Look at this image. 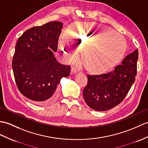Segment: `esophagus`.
<instances>
[{"label":"esophagus","instance_id":"obj_1","mask_svg":"<svg viewBox=\"0 0 148 148\" xmlns=\"http://www.w3.org/2000/svg\"><path fill=\"white\" fill-rule=\"evenodd\" d=\"M77 72V69L75 67L73 66L71 67V74H74Z\"/></svg>","mask_w":148,"mask_h":148}]
</instances>
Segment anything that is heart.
I'll list each match as a JSON object with an SVG mask.
<instances>
[{"label": "heart", "instance_id": "obj_1", "mask_svg": "<svg viewBox=\"0 0 148 148\" xmlns=\"http://www.w3.org/2000/svg\"><path fill=\"white\" fill-rule=\"evenodd\" d=\"M65 38L78 49H84L85 66L94 72L113 67L126 50L125 42L121 35L99 24H75L67 30ZM91 40L92 42L87 46ZM58 49L68 59L75 60L78 57L77 51L69 48L64 38L60 40Z\"/></svg>", "mask_w": 148, "mask_h": 148}]
</instances>
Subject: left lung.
Instances as JSON below:
<instances>
[{
	"instance_id": "1",
	"label": "left lung",
	"mask_w": 148,
	"mask_h": 148,
	"mask_svg": "<svg viewBox=\"0 0 148 148\" xmlns=\"http://www.w3.org/2000/svg\"><path fill=\"white\" fill-rule=\"evenodd\" d=\"M138 50L127 55L114 70L99 75L88 74L83 90L86 104L97 111L111 109L124 99L135 81Z\"/></svg>"
}]
</instances>
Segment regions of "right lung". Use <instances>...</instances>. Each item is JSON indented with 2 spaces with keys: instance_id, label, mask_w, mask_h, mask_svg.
<instances>
[{
  "instance_id": "right-lung-1",
  "label": "right lung",
  "mask_w": 148,
  "mask_h": 148,
  "mask_svg": "<svg viewBox=\"0 0 148 148\" xmlns=\"http://www.w3.org/2000/svg\"><path fill=\"white\" fill-rule=\"evenodd\" d=\"M62 27L58 21L33 27L23 33L15 47L12 67L16 84L36 104L52 102L60 79L70 74V66L58 63L53 56Z\"/></svg>"
}]
</instances>
